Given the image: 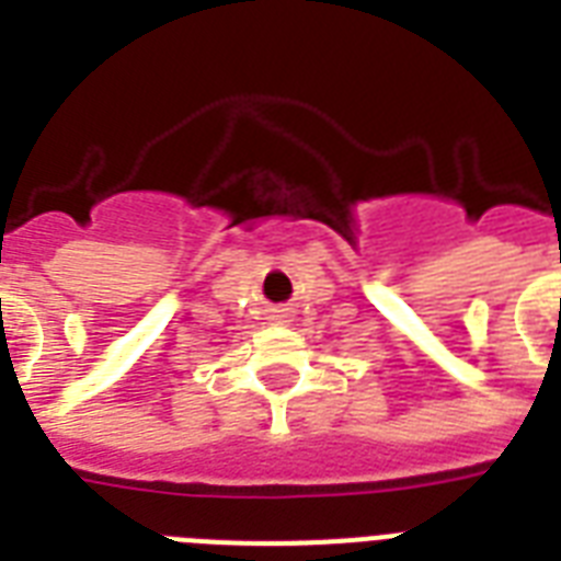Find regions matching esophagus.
<instances>
[{"label": "esophagus", "mask_w": 561, "mask_h": 561, "mask_svg": "<svg viewBox=\"0 0 561 561\" xmlns=\"http://www.w3.org/2000/svg\"><path fill=\"white\" fill-rule=\"evenodd\" d=\"M288 311H279V314H273V320H279V323H288Z\"/></svg>", "instance_id": "obj_1"}]
</instances>
